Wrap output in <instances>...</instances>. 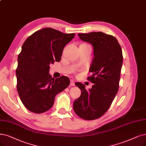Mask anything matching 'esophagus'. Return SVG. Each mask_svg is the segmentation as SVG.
<instances>
[{"instance_id":"obj_1","label":"esophagus","mask_w":146,"mask_h":146,"mask_svg":"<svg viewBox=\"0 0 146 146\" xmlns=\"http://www.w3.org/2000/svg\"><path fill=\"white\" fill-rule=\"evenodd\" d=\"M70 85L72 86H75V83H74V81L73 80H71V83H70Z\"/></svg>"}]
</instances>
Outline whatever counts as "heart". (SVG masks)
I'll return each instance as SVG.
<instances>
[{"label": "heart", "mask_w": 146, "mask_h": 146, "mask_svg": "<svg viewBox=\"0 0 146 146\" xmlns=\"http://www.w3.org/2000/svg\"><path fill=\"white\" fill-rule=\"evenodd\" d=\"M81 45H87V44H81Z\"/></svg>", "instance_id": "b5f03b06"}]
</instances>
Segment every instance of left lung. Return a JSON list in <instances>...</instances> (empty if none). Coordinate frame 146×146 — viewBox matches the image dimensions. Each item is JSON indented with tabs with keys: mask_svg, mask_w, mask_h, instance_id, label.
Here are the masks:
<instances>
[{
	"mask_svg": "<svg viewBox=\"0 0 146 146\" xmlns=\"http://www.w3.org/2000/svg\"><path fill=\"white\" fill-rule=\"evenodd\" d=\"M78 35L93 46L94 57L89 69L93 74L87 80L94 84L87 90L83 84L75 83L81 93L74 102L73 108L81 118L92 120L107 112L117 94L123 56L118 40L112 35L101 32Z\"/></svg>",
	"mask_w": 146,
	"mask_h": 146,
	"instance_id": "8db88e82",
	"label": "left lung"
}]
</instances>
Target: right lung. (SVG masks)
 <instances>
[{
	"instance_id": "1",
	"label": "right lung",
	"mask_w": 146,
	"mask_h": 146,
	"mask_svg": "<svg viewBox=\"0 0 146 146\" xmlns=\"http://www.w3.org/2000/svg\"><path fill=\"white\" fill-rule=\"evenodd\" d=\"M75 35L46 27L33 33L23 43L16 69L17 89L30 111L39 114L50 110L56 95L69 85L66 76L52 78L50 65L60 61L64 47Z\"/></svg>"
}]
</instances>
